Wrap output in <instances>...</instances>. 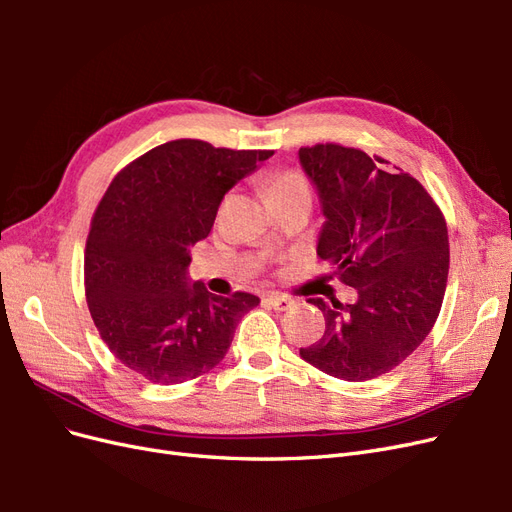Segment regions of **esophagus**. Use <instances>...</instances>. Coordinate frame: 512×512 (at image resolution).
Returning a JSON list of instances; mask_svg holds the SVG:
<instances>
[{
  "mask_svg": "<svg viewBox=\"0 0 512 512\" xmlns=\"http://www.w3.org/2000/svg\"><path fill=\"white\" fill-rule=\"evenodd\" d=\"M267 305L277 309V312H286V309H290L294 305V299L286 297V294H280V292H271L267 294Z\"/></svg>",
  "mask_w": 512,
  "mask_h": 512,
  "instance_id": "34e87169",
  "label": "esophagus"
}]
</instances>
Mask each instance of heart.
Returning a JSON list of instances; mask_svg holds the SVG:
<instances>
[{"mask_svg":"<svg viewBox=\"0 0 512 512\" xmlns=\"http://www.w3.org/2000/svg\"><path fill=\"white\" fill-rule=\"evenodd\" d=\"M297 190H307V183L301 175L297 173H277L271 183H269V194H286V192H297Z\"/></svg>","mask_w":512,"mask_h":512,"instance_id":"b5f03b06","label":"heart"}]
</instances>
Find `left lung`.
I'll use <instances>...</instances> for the list:
<instances>
[{"label": "left lung", "instance_id": "left-lung-1", "mask_svg": "<svg viewBox=\"0 0 512 512\" xmlns=\"http://www.w3.org/2000/svg\"><path fill=\"white\" fill-rule=\"evenodd\" d=\"M320 198L316 252L356 288L352 305L309 299L324 314L320 342L301 359L339 380L389 374L425 342L448 277V230L440 207L408 173L342 145L299 149ZM389 164V162H386Z\"/></svg>", "mask_w": 512, "mask_h": 512}]
</instances>
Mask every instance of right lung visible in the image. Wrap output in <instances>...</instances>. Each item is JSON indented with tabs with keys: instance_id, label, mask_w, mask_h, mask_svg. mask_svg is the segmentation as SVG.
<instances>
[{
	"instance_id": "add662e5",
	"label": "right lung",
	"mask_w": 512,
	"mask_h": 512,
	"mask_svg": "<svg viewBox=\"0 0 512 512\" xmlns=\"http://www.w3.org/2000/svg\"><path fill=\"white\" fill-rule=\"evenodd\" d=\"M271 156L181 138L147 151L108 185L87 237L85 294L104 344L136 374L158 384L207 374L260 303L250 292L211 294L188 267L224 194Z\"/></svg>"
}]
</instances>
